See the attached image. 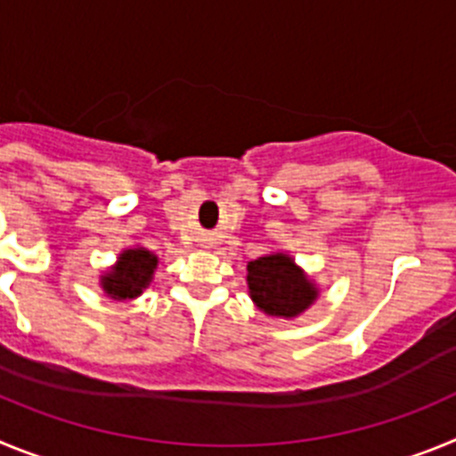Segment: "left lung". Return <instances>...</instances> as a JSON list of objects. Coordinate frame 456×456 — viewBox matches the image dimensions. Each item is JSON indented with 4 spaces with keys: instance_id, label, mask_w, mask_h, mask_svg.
Instances as JSON below:
<instances>
[{
    "instance_id": "8db88e82",
    "label": "left lung",
    "mask_w": 456,
    "mask_h": 456,
    "mask_svg": "<svg viewBox=\"0 0 456 456\" xmlns=\"http://www.w3.org/2000/svg\"><path fill=\"white\" fill-rule=\"evenodd\" d=\"M248 289L260 310L273 317H297L317 299V289L285 253L248 263Z\"/></svg>"
}]
</instances>
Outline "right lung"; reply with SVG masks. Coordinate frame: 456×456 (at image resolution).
<instances>
[{"label":"right lung","mask_w":456,"mask_h":456,"mask_svg":"<svg viewBox=\"0 0 456 456\" xmlns=\"http://www.w3.org/2000/svg\"><path fill=\"white\" fill-rule=\"evenodd\" d=\"M157 267V257L146 248H130L118 257L107 276H102V288L114 299H134L151 283L152 272Z\"/></svg>","instance_id":"add662e5"}]
</instances>
